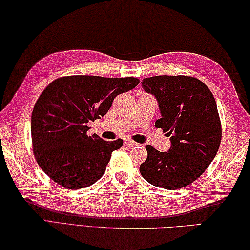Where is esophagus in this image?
I'll return each instance as SVG.
<instances>
[{
  "instance_id": "obj_1",
  "label": "esophagus",
  "mask_w": 250,
  "mask_h": 250,
  "mask_svg": "<svg viewBox=\"0 0 250 250\" xmlns=\"http://www.w3.org/2000/svg\"><path fill=\"white\" fill-rule=\"evenodd\" d=\"M125 145L128 147H133V146H137L138 143L134 142L132 140H125Z\"/></svg>"
}]
</instances>
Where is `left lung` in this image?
Returning <instances> with one entry per match:
<instances>
[{
    "label": "left lung",
    "instance_id": "1",
    "mask_svg": "<svg viewBox=\"0 0 250 250\" xmlns=\"http://www.w3.org/2000/svg\"><path fill=\"white\" fill-rule=\"evenodd\" d=\"M142 87L157 99L162 117L155 126L170 137L171 146L160 152L146 145L141 175L155 187L184 188L203 174L219 151L222 126L214 96L203 82L186 75L146 78Z\"/></svg>",
    "mask_w": 250,
    "mask_h": 250
}]
</instances>
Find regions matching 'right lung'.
Returning <instances> with one entry per match:
<instances>
[{
	"label": "right lung",
	"mask_w": 250,
	"mask_h": 250,
	"mask_svg": "<svg viewBox=\"0 0 250 250\" xmlns=\"http://www.w3.org/2000/svg\"><path fill=\"white\" fill-rule=\"evenodd\" d=\"M140 83L137 78L63 76L51 82L31 113V141L36 161L66 189L88 187L101 178L111 153L124 141L87 135L89 121L101 119L118 95Z\"/></svg>",
	"instance_id": "right-lung-1"
}]
</instances>
